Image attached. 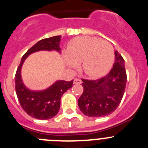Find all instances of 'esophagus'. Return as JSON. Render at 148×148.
Instances as JSON below:
<instances>
[{"mask_svg":"<svg viewBox=\"0 0 148 148\" xmlns=\"http://www.w3.org/2000/svg\"><path fill=\"white\" fill-rule=\"evenodd\" d=\"M82 83V80L80 79H78V78H75L74 79V84H79Z\"/></svg>","mask_w":148,"mask_h":148,"instance_id":"esophagus-1","label":"esophagus"}]
</instances>
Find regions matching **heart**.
I'll list each match as a JSON object with an SVG mask.
<instances>
[{
    "instance_id": "obj_1",
    "label": "heart",
    "mask_w": 148,
    "mask_h": 148,
    "mask_svg": "<svg viewBox=\"0 0 148 148\" xmlns=\"http://www.w3.org/2000/svg\"><path fill=\"white\" fill-rule=\"evenodd\" d=\"M114 51L112 45L106 40L84 36L76 38L68 46L66 61L69 67L77 69L82 62L84 74L97 78L107 74L112 66Z\"/></svg>"
}]
</instances>
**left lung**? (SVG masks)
I'll list each match as a JSON object with an SVG mask.
<instances>
[{"mask_svg": "<svg viewBox=\"0 0 148 148\" xmlns=\"http://www.w3.org/2000/svg\"><path fill=\"white\" fill-rule=\"evenodd\" d=\"M112 69L104 77L96 80L82 79L84 88L78 100L82 112L90 117H103L113 113L120 104L127 83L124 60L115 51Z\"/></svg>", "mask_w": 148, "mask_h": 148, "instance_id": "8db88e82", "label": "left lung"}]
</instances>
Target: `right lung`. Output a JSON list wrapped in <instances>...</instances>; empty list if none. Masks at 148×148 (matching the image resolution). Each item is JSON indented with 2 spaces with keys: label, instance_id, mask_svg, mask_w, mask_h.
<instances>
[{
  "label": "right lung",
  "instance_id": "1",
  "mask_svg": "<svg viewBox=\"0 0 148 148\" xmlns=\"http://www.w3.org/2000/svg\"><path fill=\"white\" fill-rule=\"evenodd\" d=\"M61 36L41 40L33 45L23 56L15 75V89L18 102L23 110L32 118L45 120L57 115L60 109L61 98L65 92L72 87L70 82L58 80L42 91L30 90L26 87L21 77L22 64L29 55L40 51H56L61 52L59 47Z\"/></svg>",
  "mask_w": 148,
  "mask_h": 148
}]
</instances>
